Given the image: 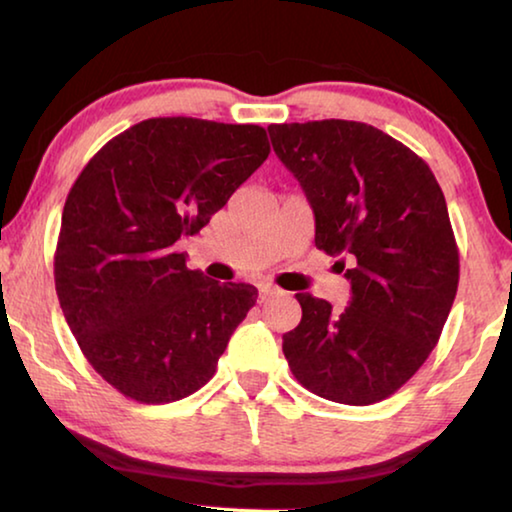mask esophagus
Instances as JSON below:
<instances>
[{
	"label": "esophagus",
	"instance_id": "1",
	"mask_svg": "<svg viewBox=\"0 0 512 512\" xmlns=\"http://www.w3.org/2000/svg\"><path fill=\"white\" fill-rule=\"evenodd\" d=\"M276 294H280L278 287L259 285V299H262V301H266V299H269V296H276Z\"/></svg>",
	"mask_w": 512,
	"mask_h": 512
}]
</instances>
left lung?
I'll return each instance as SVG.
<instances>
[{
    "mask_svg": "<svg viewBox=\"0 0 512 512\" xmlns=\"http://www.w3.org/2000/svg\"><path fill=\"white\" fill-rule=\"evenodd\" d=\"M269 135L315 213V246L353 264L345 310L296 294L301 322L282 335L289 370L340 404L391 398L437 347L457 294L444 193L421 156L361 121L273 124Z\"/></svg>",
    "mask_w": 512,
    "mask_h": 512,
    "instance_id": "8db88e82",
    "label": "left lung"
}]
</instances>
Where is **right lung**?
I'll list each match as a JSON object with an SVG mask.
<instances>
[{"label":"right lung","mask_w":512,"mask_h":512,"mask_svg":"<svg viewBox=\"0 0 512 512\" xmlns=\"http://www.w3.org/2000/svg\"><path fill=\"white\" fill-rule=\"evenodd\" d=\"M271 154L255 124L156 117L119 133L75 179L61 213L55 289L82 354L128 400L200 391L257 301L179 253Z\"/></svg>","instance_id":"right-lung-1"}]
</instances>
